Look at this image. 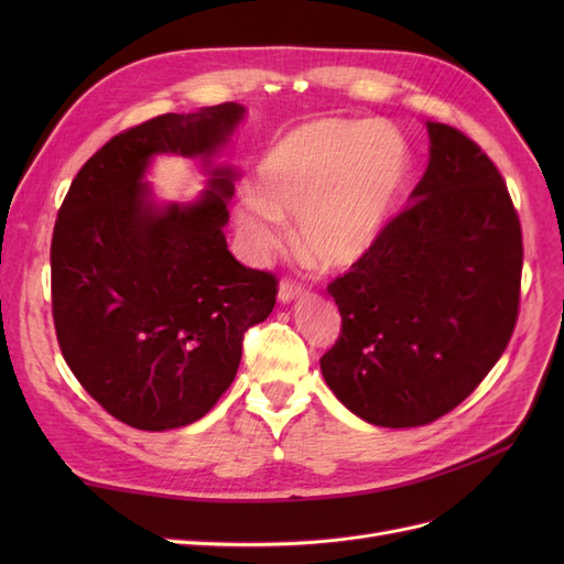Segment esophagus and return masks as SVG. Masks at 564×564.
Here are the masks:
<instances>
[{"mask_svg":"<svg viewBox=\"0 0 564 564\" xmlns=\"http://www.w3.org/2000/svg\"><path fill=\"white\" fill-rule=\"evenodd\" d=\"M305 292V289L299 284V282H294V280H282L280 282V292H278V299L282 301V303H289V301H294L296 296H301Z\"/></svg>","mask_w":564,"mask_h":564,"instance_id":"1","label":"esophagus"}]
</instances>
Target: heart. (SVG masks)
<instances>
[{
    "instance_id": "b5f03b06",
    "label": "heart",
    "mask_w": 564,
    "mask_h": 564,
    "mask_svg": "<svg viewBox=\"0 0 564 564\" xmlns=\"http://www.w3.org/2000/svg\"><path fill=\"white\" fill-rule=\"evenodd\" d=\"M406 176L395 133L350 119H317L272 145L253 191L237 202V226L253 251L282 242L299 216V247L319 265L346 270L377 249Z\"/></svg>"
}]
</instances>
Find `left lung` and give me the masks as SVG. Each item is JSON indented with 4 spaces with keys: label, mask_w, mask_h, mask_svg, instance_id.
Segmentation results:
<instances>
[{
    "label": "left lung",
    "mask_w": 564,
    "mask_h": 564,
    "mask_svg": "<svg viewBox=\"0 0 564 564\" xmlns=\"http://www.w3.org/2000/svg\"><path fill=\"white\" fill-rule=\"evenodd\" d=\"M412 204L367 259L329 282L340 313L322 377L352 414L416 429L449 414L499 362L520 311L522 228L482 148L429 122Z\"/></svg>",
    "instance_id": "left-lung-1"
}]
</instances>
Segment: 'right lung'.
<instances>
[{"label": "right lung", "instance_id": "1", "mask_svg": "<svg viewBox=\"0 0 564 564\" xmlns=\"http://www.w3.org/2000/svg\"><path fill=\"white\" fill-rule=\"evenodd\" d=\"M242 115V106L220 104L112 135L58 209V346L82 388L131 429H181L207 414L240 367L245 332L275 305V275L228 251L232 169H214L209 191L185 207H155L143 183L158 152L209 162Z\"/></svg>", "mask_w": 564, "mask_h": 564}]
</instances>
